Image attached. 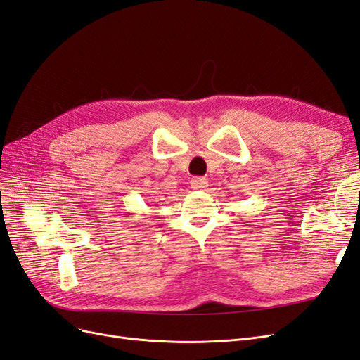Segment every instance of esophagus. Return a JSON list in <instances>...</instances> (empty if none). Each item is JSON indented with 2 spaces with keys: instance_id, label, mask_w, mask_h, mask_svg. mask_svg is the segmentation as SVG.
I'll return each mask as SVG.
<instances>
[{
  "instance_id": "1",
  "label": "esophagus",
  "mask_w": 360,
  "mask_h": 360,
  "mask_svg": "<svg viewBox=\"0 0 360 360\" xmlns=\"http://www.w3.org/2000/svg\"><path fill=\"white\" fill-rule=\"evenodd\" d=\"M191 183H192V188L198 189V191H202L209 186V180H207L205 177H195V179H192Z\"/></svg>"
}]
</instances>
